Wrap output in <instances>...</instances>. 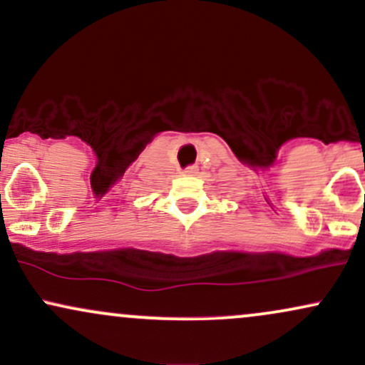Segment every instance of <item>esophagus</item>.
<instances>
[{"label":"esophagus","instance_id":"obj_1","mask_svg":"<svg viewBox=\"0 0 365 365\" xmlns=\"http://www.w3.org/2000/svg\"><path fill=\"white\" fill-rule=\"evenodd\" d=\"M197 171H199L197 166H188V168L183 171V175H185V177H194V175H197Z\"/></svg>","mask_w":365,"mask_h":365}]
</instances>
